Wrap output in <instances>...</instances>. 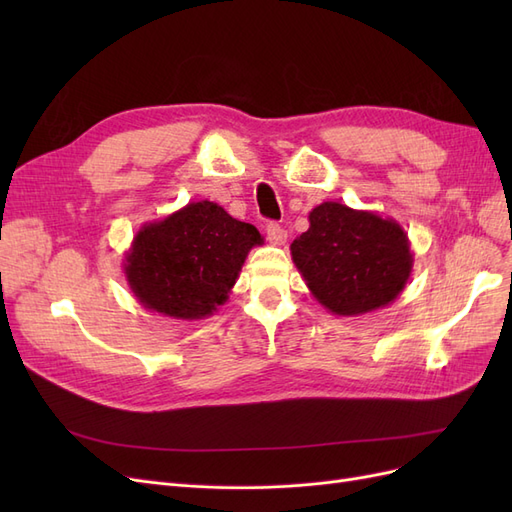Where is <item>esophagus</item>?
Here are the masks:
<instances>
[{"label": "esophagus", "instance_id": "34e87169", "mask_svg": "<svg viewBox=\"0 0 512 512\" xmlns=\"http://www.w3.org/2000/svg\"><path fill=\"white\" fill-rule=\"evenodd\" d=\"M267 237H269V241L273 245H284L286 239H288V230L284 226H280V224L271 222V224H267Z\"/></svg>", "mask_w": 512, "mask_h": 512}]
</instances>
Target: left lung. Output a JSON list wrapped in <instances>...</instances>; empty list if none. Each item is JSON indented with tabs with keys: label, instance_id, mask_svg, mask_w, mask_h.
Segmentation results:
<instances>
[{
	"label": "left lung",
	"instance_id": "obj_1",
	"mask_svg": "<svg viewBox=\"0 0 512 512\" xmlns=\"http://www.w3.org/2000/svg\"><path fill=\"white\" fill-rule=\"evenodd\" d=\"M314 299L335 316H363L393 303L406 288L414 256L406 230L376 211L322 203L290 245Z\"/></svg>",
	"mask_w": 512,
	"mask_h": 512
}]
</instances>
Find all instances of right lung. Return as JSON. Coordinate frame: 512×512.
<instances>
[{"label":"right lung","instance_id":"add662e5","mask_svg":"<svg viewBox=\"0 0 512 512\" xmlns=\"http://www.w3.org/2000/svg\"><path fill=\"white\" fill-rule=\"evenodd\" d=\"M262 237L256 226L198 200L136 232L123 273L143 307L175 320L218 312L239 280L243 262Z\"/></svg>","mask_w":512,"mask_h":512}]
</instances>
